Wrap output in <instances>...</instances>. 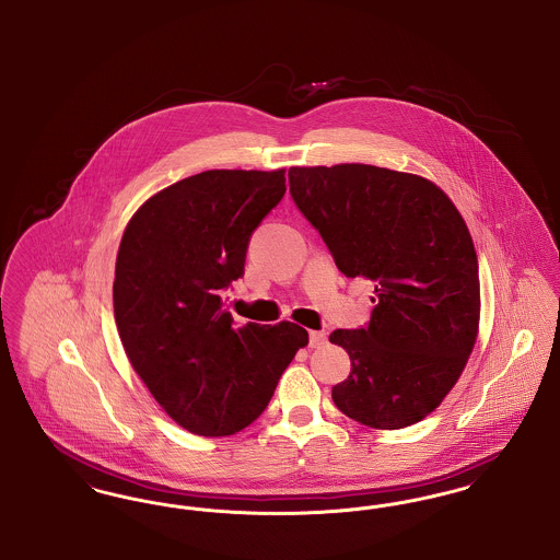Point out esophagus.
Returning a JSON list of instances; mask_svg holds the SVG:
<instances>
[{"label": "esophagus", "mask_w": 560, "mask_h": 560, "mask_svg": "<svg viewBox=\"0 0 560 560\" xmlns=\"http://www.w3.org/2000/svg\"><path fill=\"white\" fill-rule=\"evenodd\" d=\"M325 340H327L325 331H311V336H308V345H311V348L323 347V345H325Z\"/></svg>", "instance_id": "esophagus-1"}]
</instances>
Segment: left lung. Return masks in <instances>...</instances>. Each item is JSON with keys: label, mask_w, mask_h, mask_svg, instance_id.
Wrapping results in <instances>:
<instances>
[{"label": "left lung", "mask_w": 560, "mask_h": 560, "mask_svg": "<svg viewBox=\"0 0 560 560\" xmlns=\"http://www.w3.org/2000/svg\"><path fill=\"white\" fill-rule=\"evenodd\" d=\"M288 176L336 267L375 285L370 325L329 336L352 365L331 399L375 430L424 420L479 336V262L462 213L434 183L388 167L340 163L290 167Z\"/></svg>", "instance_id": "obj_1"}]
</instances>
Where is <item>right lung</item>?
Masks as SVG:
<instances>
[{"label": "right lung", "mask_w": 560, "mask_h": 560, "mask_svg": "<svg viewBox=\"0 0 560 560\" xmlns=\"http://www.w3.org/2000/svg\"><path fill=\"white\" fill-rule=\"evenodd\" d=\"M285 195V170H208L149 197L119 243L113 308L124 350L163 411L199 436L249 427L308 331L290 320L233 325L254 229Z\"/></svg>", "instance_id": "1"}]
</instances>
